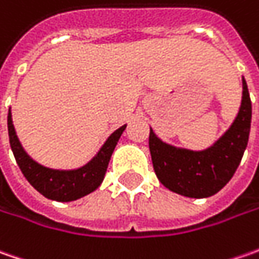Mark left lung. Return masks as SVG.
<instances>
[{
  "instance_id": "obj_1",
  "label": "left lung",
  "mask_w": 259,
  "mask_h": 259,
  "mask_svg": "<svg viewBox=\"0 0 259 259\" xmlns=\"http://www.w3.org/2000/svg\"><path fill=\"white\" fill-rule=\"evenodd\" d=\"M242 102L235 121L212 147L193 151L163 143L150 128V153L161 184L186 197L202 199L218 193L228 183L242 160L249 138L252 105L242 79Z\"/></svg>"
}]
</instances>
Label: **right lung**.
Here are the masks:
<instances>
[{
	"label": "right lung",
	"mask_w": 259,
	"mask_h": 259,
	"mask_svg": "<svg viewBox=\"0 0 259 259\" xmlns=\"http://www.w3.org/2000/svg\"><path fill=\"white\" fill-rule=\"evenodd\" d=\"M8 135L10 145L14 153L15 161L23 171L28 183L34 187L38 193H41L47 199L57 202H72L83 197L86 194L96 190L104 180L106 168L109 164L111 155L114 153L119 137L124 133L125 126L122 125L115 133L109 135V138L101 147L98 154L80 168L76 170H53L45 165L35 163L34 160L27 154L20 144V140L15 134L11 111H8Z\"/></svg>",
	"instance_id": "obj_1"
}]
</instances>
